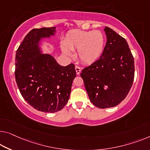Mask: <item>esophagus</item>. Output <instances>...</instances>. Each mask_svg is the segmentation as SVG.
Listing matches in <instances>:
<instances>
[{
	"instance_id": "1",
	"label": "esophagus",
	"mask_w": 150,
	"mask_h": 150,
	"mask_svg": "<svg viewBox=\"0 0 150 150\" xmlns=\"http://www.w3.org/2000/svg\"><path fill=\"white\" fill-rule=\"evenodd\" d=\"M81 67H79V66H77V65H76L75 66V71H76V73H77V75H79L80 73H81Z\"/></svg>"
}]
</instances>
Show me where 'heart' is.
<instances>
[{
    "mask_svg": "<svg viewBox=\"0 0 150 150\" xmlns=\"http://www.w3.org/2000/svg\"><path fill=\"white\" fill-rule=\"evenodd\" d=\"M104 42V35L99 30L87 32L75 30L66 35L62 51L64 55L71 57L73 55L71 50H77L79 59L84 63L89 64L101 55Z\"/></svg>",
    "mask_w": 150,
    "mask_h": 150,
    "instance_id": "b5f03b06",
    "label": "heart"
}]
</instances>
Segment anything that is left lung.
Here are the masks:
<instances>
[{"instance_id":"1","label":"left lung","mask_w":150,"mask_h":150,"mask_svg":"<svg viewBox=\"0 0 150 150\" xmlns=\"http://www.w3.org/2000/svg\"><path fill=\"white\" fill-rule=\"evenodd\" d=\"M107 42L100 59L81 71L89 100L100 108L120 104L132 87L134 59L127 42L110 28H104Z\"/></svg>"}]
</instances>
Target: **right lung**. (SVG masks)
Masks as SVG:
<instances>
[{"label": "right lung", "mask_w": 150, "mask_h": 150, "mask_svg": "<svg viewBox=\"0 0 150 150\" xmlns=\"http://www.w3.org/2000/svg\"><path fill=\"white\" fill-rule=\"evenodd\" d=\"M55 28L33 29L26 35L15 56V80L24 100L36 110L56 112L67 103L76 76L74 64L57 63L48 54H41V38L53 35Z\"/></svg>", "instance_id": "obj_1"}]
</instances>
